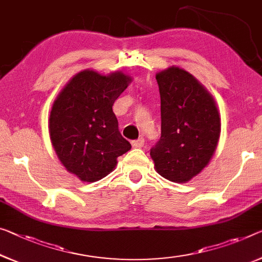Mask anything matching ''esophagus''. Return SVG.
I'll return each mask as SVG.
<instances>
[{"label":"esophagus","instance_id":"esophagus-1","mask_svg":"<svg viewBox=\"0 0 262 262\" xmlns=\"http://www.w3.org/2000/svg\"><path fill=\"white\" fill-rule=\"evenodd\" d=\"M144 143H145V139L144 137H139L138 139L136 140H132V146L134 147H143L144 146Z\"/></svg>","mask_w":262,"mask_h":262}]
</instances>
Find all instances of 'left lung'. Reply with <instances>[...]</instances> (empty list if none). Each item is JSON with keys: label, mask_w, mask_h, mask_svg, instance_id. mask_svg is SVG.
<instances>
[{"label": "left lung", "mask_w": 262, "mask_h": 262, "mask_svg": "<svg viewBox=\"0 0 262 262\" xmlns=\"http://www.w3.org/2000/svg\"><path fill=\"white\" fill-rule=\"evenodd\" d=\"M160 94L162 135L150 150L157 172L186 183L206 166L220 136L212 96L191 74L172 67L156 76Z\"/></svg>", "instance_id": "8db88e82"}]
</instances>
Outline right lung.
I'll use <instances>...</instances> for the list:
<instances>
[{
    "label": "right lung",
    "instance_id": "add662e5",
    "mask_svg": "<svg viewBox=\"0 0 262 262\" xmlns=\"http://www.w3.org/2000/svg\"><path fill=\"white\" fill-rule=\"evenodd\" d=\"M131 77L84 70L72 78L50 112V139L61 163L83 182L94 183L114 170L131 148L120 135L112 105Z\"/></svg>",
    "mask_w": 262,
    "mask_h": 262
}]
</instances>
